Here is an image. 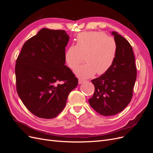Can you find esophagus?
I'll return each instance as SVG.
<instances>
[{"label":"esophagus","mask_w":153,"mask_h":153,"mask_svg":"<svg viewBox=\"0 0 153 153\" xmlns=\"http://www.w3.org/2000/svg\"><path fill=\"white\" fill-rule=\"evenodd\" d=\"M85 82V80H83L79 79V80H78V84H83V83H84Z\"/></svg>","instance_id":"34e87169"}]
</instances>
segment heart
<instances>
[{
  "label": "heart",
  "mask_w": 153,
  "mask_h": 153,
  "mask_svg": "<svg viewBox=\"0 0 153 153\" xmlns=\"http://www.w3.org/2000/svg\"><path fill=\"white\" fill-rule=\"evenodd\" d=\"M117 45L114 38L100 31L83 32L78 34L76 45L68 47L65 61L71 69L80 64L85 56L87 62L77 67L74 73L81 79L103 75L112 66L117 56Z\"/></svg>",
  "instance_id": "b5f03b06"
}]
</instances>
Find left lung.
Here are the masks:
<instances>
[{
  "label": "left lung",
  "mask_w": 153,
  "mask_h": 153,
  "mask_svg": "<svg viewBox=\"0 0 153 153\" xmlns=\"http://www.w3.org/2000/svg\"><path fill=\"white\" fill-rule=\"evenodd\" d=\"M117 53L112 66L98 78L92 80L95 91L89 102L91 107L104 116L121 112L131 101L137 78L133 48L128 41L112 32Z\"/></svg>",
  "instance_id": "8db88e82"
}]
</instances>
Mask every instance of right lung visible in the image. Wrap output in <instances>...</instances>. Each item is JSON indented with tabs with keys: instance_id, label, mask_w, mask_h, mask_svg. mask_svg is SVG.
<instances>
[{
	"instance_id": "obj_1",
	"label": "right lung",
	"mask_w": 153,
	"mask_h": 153,
	"mask_svg": "<svg viewBox=\"0 0 153 153\" xmlns=\"http://www.w3.org/2000/svg\"><path fill=\"white\" fill-rule=\"evenodd\" d=\"M69 39L64 30L42 29L24 43L16 59L18 94L38 117H56L65 107L69 92L78 85V78L65 65Z\"/></svg>"
}]
</instances>
